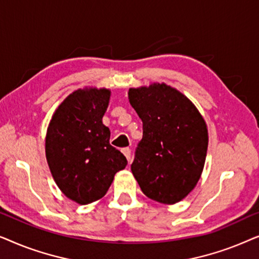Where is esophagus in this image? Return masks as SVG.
Segmentation results:
<instances>
[{"label": "esophagus", "mask_w": 259, "mask_h": 259, "mask_svg": "<svg viewBox=\"0 0 259 259\" xmlns=\"http://www.w3.org/2000/svg\"><path fill=\"white\" fill-rule=\"evenodd\" d=\"M121 152H122V153H123V155H125V157H126L127 160L130 161V160H131V150H130V148H128V147H125V148H122Z\"/></svg>", "instance_id": "1"}]
</instances>
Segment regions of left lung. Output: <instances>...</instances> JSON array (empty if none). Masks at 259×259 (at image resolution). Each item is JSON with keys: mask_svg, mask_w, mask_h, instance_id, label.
Segmentation results:
<instances>
[{"mask_svg": "<svg viewBox=\"0 0 259 259\" xmlns=\"http://www.w3.org/2000/svg\"><path fill=\"white\" fill-rule=\"evenodd\" d=\"M128 99L143 121L131 169L141 191L159 203L185 198L203 172L207 128L185 95L165 83L131 88Z\"/></svg>", "mask_w": 259, "mask_h": 259, "instance_id": "8db88e82", "label": "left lung"}]
</instances>
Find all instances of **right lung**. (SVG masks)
Listing matches in <instances>:
<instances>
[{"label":"right lung","mask_w":259,"mask_h":259,"mask_svg":"<svg viewBox=\"0 0 259 259\" xmlns=\"http://www.w3.org/2000/svg\"><path fill=\"white\" fill-rule=\"evenodd\" d=\"M108 90H79L56 109L46 137V157L56 185L66 197L81 205L100 199L116 172L127 160L109 144L108 127L102 123Z\"/></svg>","instance_id":"obj_1"}]
</instances>
